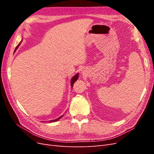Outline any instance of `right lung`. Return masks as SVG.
Here are the masks:
<instances>
[{"instance_id":"1","label":"right lung","mask_w":154,"mask_h":154,"mask_svg":"<svg viewBox=\"0 0 154 154\" xmlns=\"http://www.w3.org/2000/svg\"><path fill=\"white\" fill-rule=\"evenodd\" d=\"M20 42L18 44V45H17V46L16 47V48H15V51H16L17 49V48H18V46L20 45ZM78 74H76L75 76H74L72 78V80H71V87H73V85H74V82H75L77 80H78ZM62 117H63V116H62L61 117H60V118H58V119H54V120H51V121H49V122H57L58 120H59L60 118H61Z\"/></svg>"}]
</instances>
